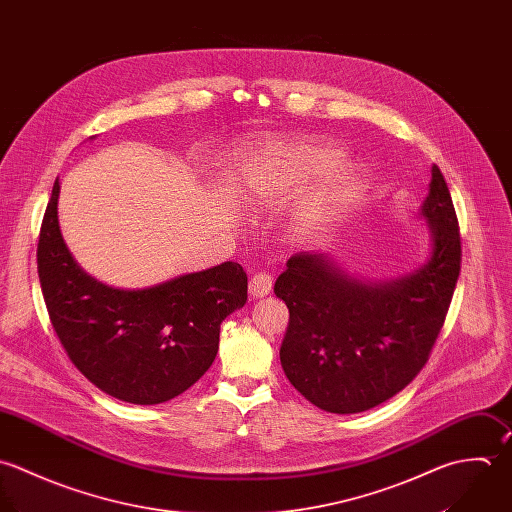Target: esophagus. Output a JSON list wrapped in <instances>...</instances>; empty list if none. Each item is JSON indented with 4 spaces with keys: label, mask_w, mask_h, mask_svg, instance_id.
<instances>
[{
    "label": "esophagus",
    "mask_w": 512,
    "mask_h": 512,
    "mask_svg": "<svg viewBox=\"0 0 512 512\" xmlns=\"http://www.w3.org/2000/svg\"><path fill=\"white\" fill-rule=\"evenodd\" d=\"M272 290V278L264 272H258L250 278V284H248V292L252 298H264L268 296Z\"/></svg>",
    "instance_id": "1"
}]
</instances>
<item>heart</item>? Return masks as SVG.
Masks as SVG:
<instances>
[{
  "mask_svg": "<svg viewBox=\"0 0 512 512\" xmlns=\"http://www.w3.org/2000/svg\"><path fill=\"white\" fill-rule=\"evenodd\" d=\"M343 159L345 153L340 147L326 141L270 143L258 149L250 161L252 182L262 202H280L326 175L314 206L302 222L304 236H318L367 188L365 172L355 165H341Z\"/></svg>",
  "mask_w": 512,
  "mask_h": 512,
  "instance_id": "heart-1",
  "label": "heart"
}]
</instances>
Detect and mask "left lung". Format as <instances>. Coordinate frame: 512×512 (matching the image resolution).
I'll use <instances>...</instances> for the list:
<instances>
[{
    "label": "left lung",
    "instance_id": "left-lung-1",
    "mask_svg": "<svg viewBox=\"0 0 512 512\" xmlns=\"http://www.w3.org/2000/svg\"><path fill=\"white\" fill-rule=\"evenodd\" d=\"M419 216L427 222L429 256L399 278L351 276L322 252L294 254L278 276L274 294L290 310L282 369L316 407L340 415L367 411L407 387L425 365L461 270L459 224L437 165Z\"/></svg>",
    "mask_w": 512,
    "mask_h": 512
}]
</instances>
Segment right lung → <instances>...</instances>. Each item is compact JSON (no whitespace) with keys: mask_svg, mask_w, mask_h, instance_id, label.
<instances>
[{"mask_svg":"<svg viewBox=\"0 0 512 512\" xmlns=\"http://www.w3.org/2000/svg\"><path fill=\"white\" fill-rule=\"evenodd\" d=\"M59 178L43 216L37 272L51 324L75 367L101 391L157 405L186 391L212 365L220 324L248 298L240 264L121 290L87 274L69 252L57 216Z\"/></svg>","mask_w":512,"mask_h":512,"instance_id":"obj_1","label":"right lung"}]
</instances>
